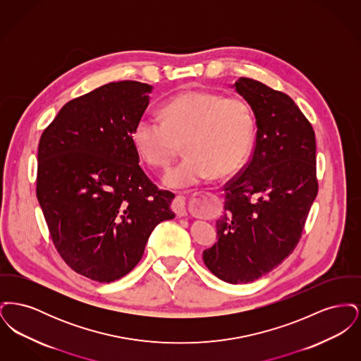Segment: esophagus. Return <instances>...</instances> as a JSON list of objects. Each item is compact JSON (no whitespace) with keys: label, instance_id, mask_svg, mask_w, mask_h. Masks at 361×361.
Returning <instances> with one entry per match:
<instances>
[{"label":"esophagus","instance_id":"obj_1","mask_svg":"<svg viewBox=\"0 0 361 361\" xmlns=\"http://www.w3.org/2000/svg\"><path fill=\"white\" fill-rule=\"evenodd\" d=\"M172 208L177 216H187L185 197L184 196H176V199L173 202Z\"/></svg>","mask_w":361,"mask_h":361}]
</instances>
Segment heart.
Segmentation results:
<instances>
[{
	"label": "heart",
	"mask_w": 361,
	"mask_h": 361,
	"mask_svg": "<svg viewBox=\"0 0 361 361\" xmlns=\"http://www.w3.org/2000/svg\"><path fill=\"white\" fill-rule=\"evenodd\" d=\"M161 118H140L133 140L139 155L154 168L169 166L185 142L187 158L164 176L169 188H193L215 172H234L249 154L255 137L249 105L209 90L174 96L162 105Z\"/></svg>",
	"instance_id": "b5f03b06"
}]
</instances>
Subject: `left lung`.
Listing matches in <instances>:
<instances>
[{
  "label": "left lung",
  "mask_w": 361,
  "mask_h": 361,
  "mask_svg": "<svg viewBox=\"0 0 361 361\" xmlns=\"http://www.w3.org/2000/svg\"><path fill=\"white\" fill-rule=\"evenodd\" d=\"M235 90L256 118L249 162L224 185L218 242L207 268L230 284L252 283L288 257L318 193L315 134L290 96L240 77Z\"/></svg>",
  "instance_id": "8db88e82"
}]
</instances>
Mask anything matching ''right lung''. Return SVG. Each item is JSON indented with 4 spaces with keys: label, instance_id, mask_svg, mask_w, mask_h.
Wrapping results in <instances>:
<instances>
[{
    "label": "right lung",
    "instance_id": "1",
    "mask_svg": "<svg viewBox=\"0 0 361 361\" xmlns=\"http://www.w3.org/2000/svg\"><path fill=\"white\" fill-rule=\"evenodd\" d=\"M152 86L119 81L65 104L37 149L36 196L52 242L73 271L111 283L131 272L173 195L139 166L133 140Z\"/></svg>",
    "mask_w": 361,
    "mask_h": 361
}]
</instances>
